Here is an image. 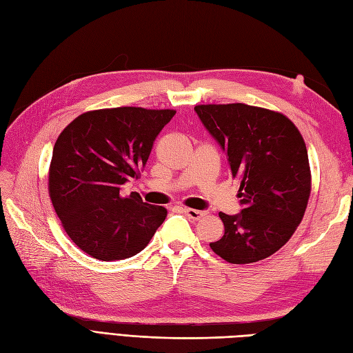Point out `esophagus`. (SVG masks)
<instances>
[{
    "label": "esophagus",
    "mask_w": 353,
    "mask_h": 353,
    "mask_svg": "<svg viewBox=\"0 0 353 353\" xmlns=\"http://www.w3.org/2000/svg\"><path fill=\"white\" fill-rule=\"evenodd\" d=\"M184 213L190 219H194V221H197V219H200L203 216H206V212L205 210H197V209H188V208H185Z\"/></svg>",
    "instance_id": "esophagus-1"
}]
</instances>
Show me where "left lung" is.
I'll return each mask as SVG.
<instances>
[{
  "label": "left lung",
  "mask_w": 353,
  "mask_h": 353,
  "mask_svg": "<svg viewBox=\"0 0 353 353\" xmlns=\"http://www.w3.org/2000/svg\"><path fill=\"white\" fill-rule=\"evenodd\" d=\"M194 110L240 181L243 209L237 215L219 213L225 232L210 248L230 263L268 258L290 240L311 194L303 138L288 117L268 109L232 103Z\"/></svg>",
  "instance_id": "obj_1"
}]
</instances>
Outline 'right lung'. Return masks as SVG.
Returning <instances> with one entry per match:
<instances>
[{"label":"right lung","mask_w":353,"mask_h":353,"mask_svg":"<svg viewBox=\"0 0 353 353\" xmlns=\"http://www.w3.org/2000/svg\"><path fill=\"white\" fill-rule=\"evenodd\" d=\"M175 110L116 108L82 113L52 148L48 191L61 225L81 250L100 261L140 253L168 210L121 188L140 176L153 143Z\"/></svg>","instance_id":"add662e5"}]
</instances>
